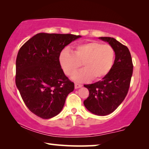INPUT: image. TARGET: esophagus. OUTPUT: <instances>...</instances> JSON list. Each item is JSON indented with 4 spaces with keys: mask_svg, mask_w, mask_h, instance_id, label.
Segmentation results:
<instances>
[{
    "mask_svg": "<svg viewBox=\"0 0 149 149\" xmlns=\"http://www.w3.org/2000/svg\"><path fill=\"white\" fill-rule=\"evenodd\" d=\"M82 87V85L79 84V83H75V84H74L75 89H79V88H80V87Z\"/></svg>",
    "mask_w": 149,
    "mask_h": 149,
    "instance_id": "34e87169",
    "label": "esophagus"
}]
</instances>
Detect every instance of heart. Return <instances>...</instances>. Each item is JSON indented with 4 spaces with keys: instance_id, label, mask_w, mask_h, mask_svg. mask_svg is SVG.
Segmentation results:
<instances>
[{
    "instance_id": "1",
    "label": "heart",
    "mask_w": 149,
    "mask_h": 149,
    "mask_svg": "<svg viewBox=\"0 0 149 149\" xmlns=\"http://www.w3.org/2000/svg\"><path fill=\"white\" fill-rule=\"evenodd\" d=\"M115 58V50L111 45L93 41L79 45L72 53L63 50L58 61L63 72L68 76L72 74L82 63L84 69L73 74L72 79L84 82L91 78L100 80L107 76L113 68Z\"/></svg>"
}]
</instances>
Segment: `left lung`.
I'll return each mask as SVG.
<instances>
[{"label":"left lung","mask_w":149,"mask_h":149,"mask_svg":"<svg viewBox=\"0 0 149 149\" xmlns=\"http://www.w3.org/2000/svg\"><path fill=\"white\" fill-rule=\"evenodd\" d=\"M99 38L114 49L115 62L111 72L102 80L84 85L88 89L89 95L83 104L91 113L105 116L113 113L125 99L133 73V64L127 47L114 38L106 36Z\"/></svg>","instance_id":"1"}]
</instances>
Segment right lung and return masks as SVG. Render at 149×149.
<instances>
[{"instance_id": "obj_1", "label": "right lung", "mask_w": 149, "mask_h": 149, "mask_svg": "<svg viewBox=\"0 0 149 149\" xmlns=\"http://www.w3.org/2000/svg\"><path fill=\"white\" fill-rule=\"evenodd\" d=\"M80 37L42 32L32 36L19 50L16 86L28 109L42 119L58 115L74 90V83L63 72L58 57L65 47Z\"/></svg>"}]
</instances>
